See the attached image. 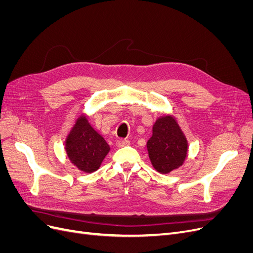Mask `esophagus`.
Segmentation results:
<instances>
[{
  "label": "esophagus",
  "mask_w": 253,
  "mask_h": 253,
  "mask_svg": "<svg viewBox=\"0 0 253 253\" xmlns=\"http://www.w3.org/2000/svg\"><path fill=\"white\" fill-rule=\"evenodd\" d=\"M129 143V140H127V139H119L118 141H117V144H118V147H126V145H128Z\"/></svg>",
  "instance_id": "obj_1"
}]
</instances>
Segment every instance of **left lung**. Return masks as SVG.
<instances>
[{
  "label": "left lung",
  "instance_id": "1",
  "mask_svg": "<svg viewBox=\"0 0 253 253\" xmlns=\"http://www.w3.org/2000/svg\"><path fill=\"white\" fill-rule=\"evenodd\" d=\"M147 148L156 171L168 174L185 162L188 143L176 120L171 116H164L153 126V135Z\"/></svg>",
  "mask_w": 253,
  "mask_h": 253
}]
</instances>
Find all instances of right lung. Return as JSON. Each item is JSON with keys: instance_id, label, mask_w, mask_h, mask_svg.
<instances>
[{"instance_id": "obj_1", "label": "right lung", "mask_w": 253, "mask_h": 253, "mask_svg": "<svg viewBox=\"0 0 253 253\" xmlns=\"http://www.w3.org/2000/svg\"><path fill=\"white\" fill-rule=\"evenodd\" d=\"M67 156L79 170L91 173L99 169L110 152V145L88 124L85 116L76 121L66 139Z\"/></svg>"}]
</instances>
